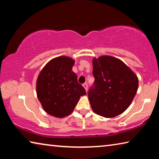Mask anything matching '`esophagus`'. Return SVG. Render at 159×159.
Wrapping results in <instances>:
<instances>
[{
	"label": "esophagus",
	"mask_w": 159,
	"mask_h": 159,
	"mask_svg": "<svg viewBox=\"0 0 159 159\" xmlns=\"http://www.w3.org/2000/svg\"><path fill=\"white\" fill-rule=\"evenodd\" d=\"M83 87H84V88H85V90L86 92H87V91H88V84H87V83H85L83 85Z\"/></svg>",
	"instance_id": "obj_1"
}]
</instances>
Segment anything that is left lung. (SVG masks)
I'll use <instances>...</instances> for the list:
<instances>
[{"label":"left lung","mask_w":159,"mask_h":159,"mask_svg":"<svg viewBox=\"0 0 159 159\" xmlns=\"http://www.w3.org/2000/svg\"><path fill=\"white\" fill-rule=\"evenodd\" d=\"M94 87L88 92L91 107L105 118L121 114L133 102L138 89V78L119 59L102 55L93 59Z\"/></svg>","instance_id":"1"}]
</instances>
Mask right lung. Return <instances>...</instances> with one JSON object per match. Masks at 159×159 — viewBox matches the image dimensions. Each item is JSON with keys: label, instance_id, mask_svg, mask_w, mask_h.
Returning <instances> with one entry per match:
<instances>
[{"label": "right lung", "instance_id": "obj_1", "mask_svg": "<svg viewBox=\"0 0 159 159\" xmlns=\"http://www.w3.org/2000/svg\"><path fill=\"white\" fill-rule=\"evenodd\" d=\"M75 60L60 56L45 64L36 80V94L44 111L56 118L71 114L86 93L72 71Z\"/></svg>", "mask_w": 159, "mask_h": 159}]
</instances>
